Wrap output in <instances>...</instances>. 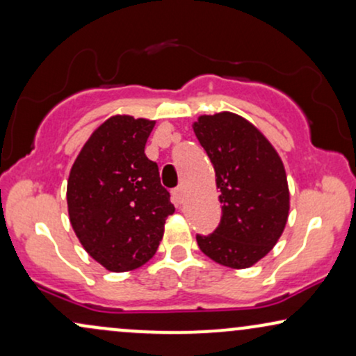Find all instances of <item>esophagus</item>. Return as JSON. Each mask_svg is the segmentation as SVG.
Here are the masks:
<instances>
[{"instance_id": "34e87169", "label": "esophagus", "mask_w": 356, "mask_h": 356, "mask_svg": "<svg viewBox=\"0 0 356 356\" xmlns=\"http://www.w3.org/2000/svg\"><path fill=\"white\" fill-rule=\"evenodd\" d=\"M174 197H175V200L179 202V204H181L182 202V199H184V186H179V187H175L174 188Z\"/></svg>"}]
</instances>
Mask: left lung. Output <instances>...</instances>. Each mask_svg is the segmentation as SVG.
Segmentation results:
<instances>
[{
	"label": "left lung",
	"instance_id": "obj_1",
	"mask_svg": "<svg viewBox=\"0 0 356 356\" xmlns=\"http://www.w3.org/2000/svg\"><path fill=\"white\" fill-rule=\"evenodd\" d=\"M192 128L213 164L222 204L217 230L197 235L199 248L222 266H253L273 250L289 217L284 164L266 136L240 115H202Z\"/></svg>",
	"mask_w": 356,
	"mask_h": 356
}]
</instances>
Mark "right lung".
I'll list each match as a JSON object with an SVG mask.
<instances>
[{"mask_svg": "<svg viewBox=\"0 0 356 356\" xmlns=\"http://www.w3.org/2000/svg\"><path fill=\"white\" fill-rule=\"evenodd\" d=\"M154 124L129 115L111 116L92 133L70 169L72 228L108 271H131L147 263L175 210L157 164L145 154Z\"/></svg>", "mask_w": 356, "mask_h": 356, "instance_id": "1", "label": "right lung"}]
</instances>
